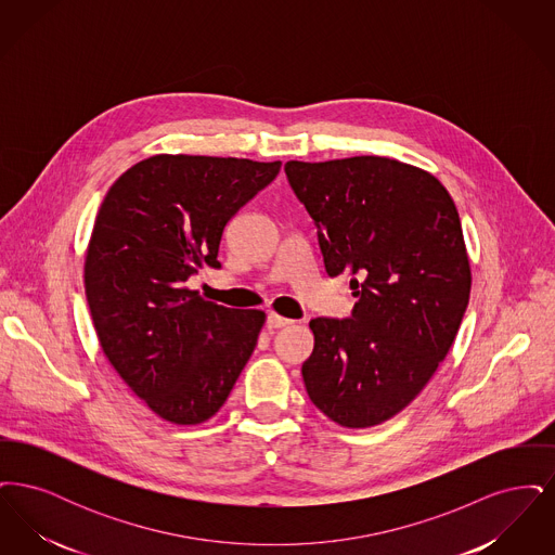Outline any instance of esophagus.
<instances>
[{
	"label": "esophagus",
	"instance_id": "34e87169",
	"mask_svg": "<svg viewBox=\"0 0 555 555\" xmlns=\"http://www.w3.org/2000/svg\"><path fill=\"white\" fill-rule=\"evenodd\" d=\"M266 324H268V328H283V326H289V324H293V320H289V318L279 317V314H274V312H270V314H268V320H266Z\"/></svg>",
	"mask_w": 555,
	"mask_h": 555
}]
</instances>
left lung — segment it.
<instances>
[{
  "mask_svg": "<svg viewBox=\"0 0 555 555\" xmlns=\"http://www.w3.org/2000/svg\"><path fill=\"white\" fill-rule=\"evenodd\" d=\"M285 172L317 222L326 272L353 276L358 297L349 320L310 322L306 391L339 426L383 424L433 378L468 306L455 204L430 172L383 156L289 159Z\"/></svg>",
  "mask_w": 555,
  "mask_h": 555,
  "instance_id": "8db88e82",
  "label": "left lung"
}]
</instances>
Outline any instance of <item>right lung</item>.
Here are the masks:
<instances>
[{
  "label": "right lung",
  "mask_w": 555,
  "mask_h": 555,
  "mask_svg": "<svg viewBox=\"0 0 555 555\" xmlns=\"http://www.w3.org/2000/svg\"><path fill=\"white\" fill-rule=\"evenodd\" d=\"M276 162L158 154L109 186L85 254V293L107 362L159 418L202 424L222 408L264 326L189 289L218 268L227 222Z\"/></svg>",
  "instance_id": "add662e5"
}]
</instances>
